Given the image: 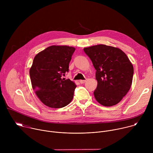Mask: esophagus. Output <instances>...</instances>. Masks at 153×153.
<instances>
[{
  "label": "esophagus",
  "instance_id": "1",
  "mask_svg": "<svg viewBox=\"0 0 153 153\" xmlns=\"http://www.w3.org/2000/svg\"><path fill=\"white\" fill-rule=\"evenodd\" d=\"M79 82H80V83L81 84H83V83H84L86 82V80H80Z\"/></svg>",
  "mask_w": 153,
  "mask_h": 153
}]
</instances>
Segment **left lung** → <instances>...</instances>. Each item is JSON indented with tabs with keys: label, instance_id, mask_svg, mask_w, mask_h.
<instances>
[{
	"label": "left lung",
	"instance_id": "left-lung-1",
	"mask_svg": "<svg viewBox=\"0 0 153 153\" xmlns=\"http://www.w3.org/2000/svg\"><path fill=\"white\" fill-rule=\"evenodd\" d=\"M95 68L96 100L105 106L119 103L132 85L134 68L126 54L118 48L97 45L83 48Z\"/></svg>",
	"mask_w": 153,
	"mask_h": 153
}]
</instances>
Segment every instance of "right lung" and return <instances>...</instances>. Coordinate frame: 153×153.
Segmentation results:
<instances>
[{
	"instance_id": "add662e5",
	"label": "right lung",
	"mask_w": 153,
	"mask_h": 153,
	"mask_svg": "<svg viewBox=\"0 0 153 153\" xmlns=\"http://www.w3.org/2000/svg\"><path fill=\"white\" fill-rule=\"evenodd\" d=\"M75 50L67 45H52L34 58L30 69L33 89L40 100L48 107H64L73 98L76 85L62 76L68 71Z\"/></svg>"
}]
</instances>
